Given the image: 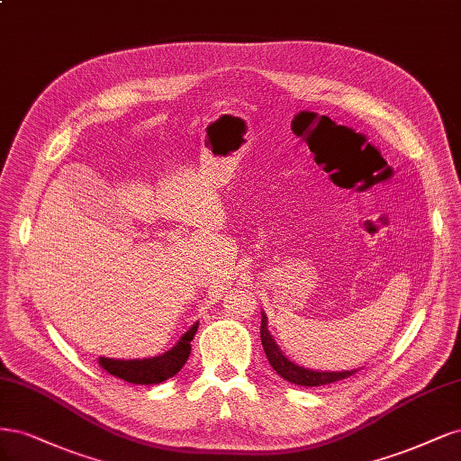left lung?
Masks as SVG:
<instances>
[{
	"label": "left lung",
	"instance_id": "1",
	"mask_svg": "<svg viewBox=\"0 0 461 461\" xmlns=\"http://www.w3.org/2000/svg\"><path fill=\"white\" fill-rule=\"evenodd\" d=\"M260 340L266 352V358H268L270 366L277 371L279 377H284L289 383L301 384V387H320V384H330L335 381H343L350 375H354L358 369L350 371H314L303 366H296L291 362L287 356L279 350L276 340L272 339L268 331V318L262 312V323H260Z\"/></svg>",
	"mask_w": 461,
	"mask_h": 461
}]
</instances>
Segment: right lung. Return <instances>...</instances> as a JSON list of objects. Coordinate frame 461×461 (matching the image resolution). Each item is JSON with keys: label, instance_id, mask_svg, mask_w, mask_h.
Segmentation results:
<instances>
[{"label": "right lung", "instance_id": "right-lung-1", "mask_svg": "<svg viewBox=\"0 0 461 461\" xmlns=\"http://www.w3.org/2000/svg\"><path fill=\"white\" fill-rule=\"evenodd\" d=\"M199 323L182 335L177 343L165 354L153 356L143 360H114V358H99V366L109 371L111 375L124 379L133 384H157L174 377L184 367L191 354V340L197 333Z\"/></svg>", "mask_w": 461, "mask_h": 461}]
</instances>
